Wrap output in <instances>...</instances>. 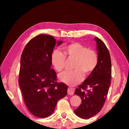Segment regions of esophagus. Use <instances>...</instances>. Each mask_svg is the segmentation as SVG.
I'll use <instances>...</instances> for the list:
<instances>
[{
  "label": "esophagus",
  "mask_w": 129,
  "mask_h": 129,
  "mask_svg": "<svg viewBox=\"0 0 129 129\" xmlns=\"http://www.w3.org/2000/svg\"><path fill=\"white\" fill-rule=\"evenodd\" d=\"M74 91H75V90L73 88H69L68 89V94L69 95H73L74 94Z\"/></svg>",
  "instance_id": "1"
}]
</instances>
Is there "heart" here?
I'll list each match as a JSON object with an SVG mask.
<instances>
[{
	"label": "heart",
	"instance_id": "b5f03b06",
	"mask_svg": "<svg viewBox=\"0 0 129 129\" xmlns=\"http://www.w3.org/2000/svg\"><path fill=\"white\" fill-rule=\"evenodd\" d=\"M64 54L55 50L51 56V62L58 72L64 69L66 56L69 59L75 60L73 71L67 72L60 76V80L70 86H75L83 79V74L87 76L94 71L99 58L96 52L82 44L73 42L65 45L63 48Z\"/></svg>",
	"mask_w": 129,
	"mask_h": 129
}]
</instances>
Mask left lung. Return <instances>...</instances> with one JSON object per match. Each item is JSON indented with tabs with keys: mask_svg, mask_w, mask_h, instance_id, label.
I'll use <instances>...</instances> for the list:
<instances>
[{
	"mask_svg": "<svg viewBox=\"0 0 129 129\" xmlns=\"http://www.w3.org/2000/svg\"><path fill=\"white\" fill-rule=\"evenodd\" d=\"M99 61L95 69L75 90L81 104L74 110L76 115L88 119L97 114L103 107L110 85L112 63L110 53L104 43L95 37Z\"/></svg>",
	"mask_w": 129,
	"mask_h": 129,
	"instance_id": "obj_1",
	"label": "left lung"
}]
</instances>
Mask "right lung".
Here are the masks:
<instances>
[{"mask_svg": "<svg viewBox=\"0 0 129 129\" xmlns=\"http://www.w3.org/2000/svg\"><path fill=\"white\" fill-rule=\"evenodd\" d=\"M62 43L39 35L27 43L21 54L19 86L28 110L38 117L51 115L57 101L67 94V85L56 81V72L51 68L54 47Z\"/></svg>", "mask_w": 129, "mask_h": 129, "instance_id": "add662e5", "label": "right lung"}]
</instances>
